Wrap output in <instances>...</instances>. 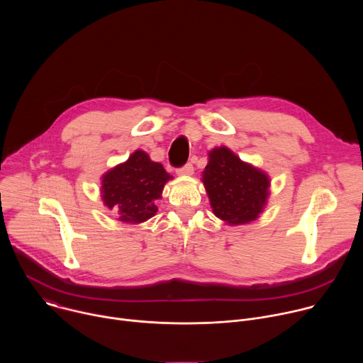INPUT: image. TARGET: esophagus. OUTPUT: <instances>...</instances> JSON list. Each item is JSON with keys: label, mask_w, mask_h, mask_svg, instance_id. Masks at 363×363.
<instances>
[{"label": "esophagus", "mask_w": 363, "mask_h": 363, "mask_svg": "<svg viewBox=\"0 0 363 363\" xmlns=\"http://www.w3.org/2000/svg\"><path fill=\"white\" fill-rule=\"evenodd\" d=\"M177 174H178L179 177H189V175H192V174H194V167H192V164H186V165H184L182 168H178V169H177Z\"/></svg>", "instance_id": "esophagus-1"}]
</instances>
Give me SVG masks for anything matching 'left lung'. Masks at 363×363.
I'll return each instance as SVG.
<instances>
[{"instance_id":"1","label":"left lung","mask_w":363,"mask_h":363,"mask_svg":"<svg viewBox=\"0 0 363 363\" xmlns=\"http://www.w3.org/2000/svg\"><path fill=\"white\" fill-rule=\"evenodd\" d=\"M202 182L213 213L230 225L257 220L270 194L269 175L241 161L227 146L210 150Z\"/></svg>"}]
</instances>
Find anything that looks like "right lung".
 <instances>
[{
    "label": "right lung",
    "instance_id": "obj_1",
    "mask_svg": "<svg viewBox=\"0 0 363 363\" xmlns=\"http://www.w3.org/2000/svg\"><path fill=\"white\" fill-rule=\"evenodd\" d=\"M172 177L145 150H135L129 160L101 177V199L109 210L118 208L119 221L140 224L158 211L155 201L162 198Z\"/></svg>",
    "mask_w": 363,
    "mask_h": 363
}]
</instances>
